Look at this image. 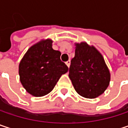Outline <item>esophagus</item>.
<instances>
[{
    "instance_id": "34e87169",
    "label": "esophagus",
    "mask_w": 128,
    "mask_h": 128,
    "mask_svg": "<svg viewBox=\"0 0 128 128\" xmlns=\"http://www.w3.org/2000/svg\"><path fill=\"white\" fill-rule=\"evenodd\" d=\"M66 66H68V67H70V61L69 60V61H67L66 62Z\"/></svg>"
}]
</instances>
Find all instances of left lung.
I'll return each mask as SVG.
<instances>
[{"label":"left lung","mask_w":128,"mask_h":128,"mask_svg":"<svg viewBox=\"0 0 128 128\" xmlns=\"http://www.w3.org/2000/svg\"><path fill=\"white\" fill-rule=\"evenodd\" d=\"M69 77L76 91L82 96L94 98L109 85L110 75L102 56L86 43L77 44L71 60Z\"/></svg>","instance_id":"left-lung-1"}]
</instances>
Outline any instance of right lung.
I'll use <instances>...</instances> for the list:
<instances>
[{"label": "right lung", "mask_w": 128, "mask_h": 128, "mask_svg": "<svg viewBox=\"0 0 128 128\" xmlns=\"http://www.w3.org/2000/svg\"><path fill=\"white\" fill-rule=\"evenodd\" d=\"M46 39L31 46L19 64L20 80L31 95L40 97L50 92L68 67L60 59L61 52Z\"/></svg>", "instance_id": "obj_1"}]
</instances>
